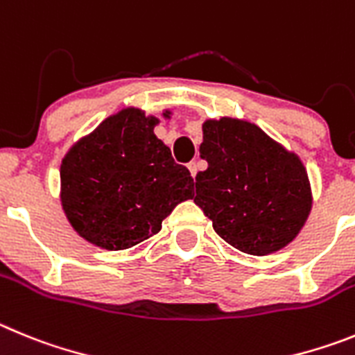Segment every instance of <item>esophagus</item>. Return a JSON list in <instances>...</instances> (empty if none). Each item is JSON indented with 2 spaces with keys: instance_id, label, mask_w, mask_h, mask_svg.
<instances>
[{
  "instance_id": "obj_1",
  "label": "esophagus",
  "mask_w": 355,
  "mask_h": 355,
  "mask_svg": "<svg viewBox=\"0 0 355 355\" xmlns=\"http://www.w3.org/2000/svg\"><path fill=\"white\" fill-rule=\"evenodd\" d=\"M187 168H189V171H191V175H193V178L196 177V173H198V164L196 162H189V166H187Z\"/></svg>"
}]
</instances>
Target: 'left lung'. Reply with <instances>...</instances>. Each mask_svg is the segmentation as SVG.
Masks as SVG:
<instances>
[{
    "instance_id": "8db88e82",
    "label": "left lung",
    "mask_w": 355,
    "mask_h": 355,
    "mask_svg": "<svg viewBox=\"0 0 355 355\" xmlns=\"http://www.w3.org/2000/svg\"><path fill=\"white\" fill-rule=\"evenodd\" d=\"M194 203L223 241L242 253L265 257L301 233L313 207L304 162L254 123L232 116L201 125Z\"/></svg>"
}]
</instances>
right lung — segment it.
Returning a JSON list of instances; mask_svg holds the SVG:
<instances>
[{
    "label": "right lung",
    "mask_w": 355,
    "mask_h": 355,
    "mask_svg": "<svg viewBox=\"0 0 355 355\" xmlns=\"http://www.w3.org/2000/svg\"><path fill=\"white\" fill-rule=\"evenodd\" d=\"M162 116L171 118V111ZM159 122L139 107H123L62 159L63 214L86 242L107 251L132 248L155 235L180 201L194 196L189 170L154 134Z\"/></svg>",
    "instance_id": "add662e5"
}]
</instances>
